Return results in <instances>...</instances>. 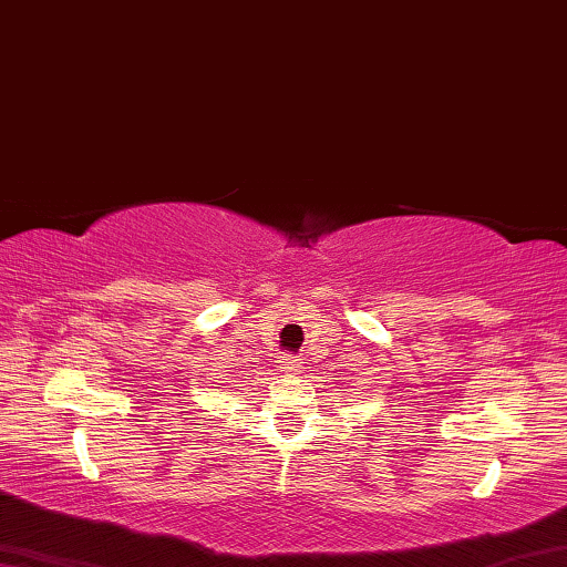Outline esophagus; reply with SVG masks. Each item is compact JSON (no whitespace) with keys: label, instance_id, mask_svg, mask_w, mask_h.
Listing matches in <instances>:
<instances>
[{"label":"esophagus","instance_id":"34e87169","mask_svg":"<svg viewBox=\"0 0 567 567\" xmlns=\"http://www.w3.org/2000/svg\"><path fill=\"white\" fill-rule=\"evenodd\" d=\"M279 362H281V370L286 372V375H296V372L301 370V362H298V360L291 358V355H284Z\"/></svg>","mask_w":567,"mask_h":567}]
</instances>
